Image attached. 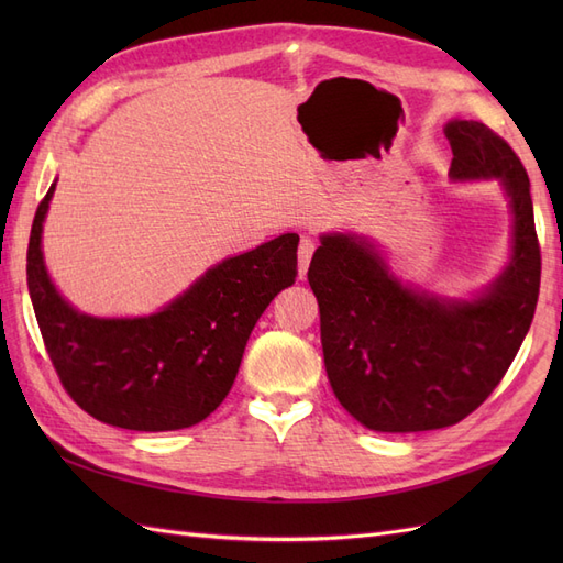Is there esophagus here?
I'll return each mask as SVG.
<instances>
[{
  "label": "esophagus",
  "instance_id": "obj_1",
  "mask_svg": "<svg viewBox=\"0 0 563 563\" xmlns=\"http://www.w3.org/2000/svg\"><path fill=\"white\" fill-rule=\"evenodd\" d=\"M314 246L317 244H314L312 236H302V240H300V246H298V272H300V277L305 275V272H308Z\"/></svg>",
  "mask_w": 563,
  "mask_h": 563
}]
</instances>
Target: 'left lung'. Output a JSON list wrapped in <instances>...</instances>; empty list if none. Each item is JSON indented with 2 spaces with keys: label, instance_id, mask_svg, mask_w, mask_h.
Masks as SVG:
<instances>
[{
  "label": "left lung",
  "instance_id": "left-lung-1",
  "mask_svg": "<svg viewBox=\"0 0 563 563\" xmlns=\"http://www.w3.org/2000/svg\"><path fill=\"white\" fill-rule=\"evenodd\" d=\"M451 178H496L515 216L512 261L472 300L404 286L354 234H323L308 279L319 302L321 347L333 395L376 432L455 424L498 387L531 329L540 246L526 168L498 133L453 119Z\"/></svg>",
  "mask_w": 563,
  "mask_h": 563
}]
</instances>
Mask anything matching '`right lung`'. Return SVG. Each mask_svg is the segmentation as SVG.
<instances>
[{
    "instance_id": "right-lung-1",
    "label": "right lung",
    "mask_w": 563,
    "mask_h": 563,
    "mask_svg": "<svg viewBox=\"0 0 563 563\" xmlns=\"http://www.w3.org/2000/svg\"><path fill=\"white\" fill-rule=\"evenodd\" d=\"M48 187L32 220L27 288L58 378L89 416L135 432L192 428L223 404L246 340L267 305L298 275V234L234 255L164 310L135 319L77 312L51 284L42 255Z\"/></svg>"
}]
</instances>
